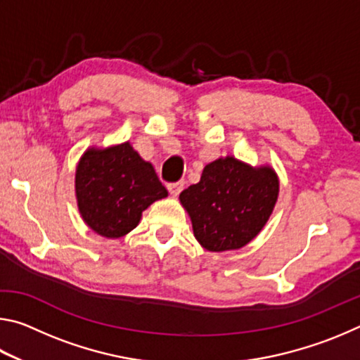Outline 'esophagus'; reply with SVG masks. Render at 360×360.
Here are the masks:
<instances>
[{
  "label": "esophagus",
  "instance_id": "1",
  "mask_svg": "<svg viewBox=\"0 0 360 360\" xmlns=\"http://www.w3.org/2000/svg\"><path fill=\"white\" fill-rule=\"evenodd\" d=\"M182 188H184V181H178V182H172V184H168V191L173 195V197L179 195Z\"/></svg>",
  "mask_w": 360,
  "mask_h": 360
}]
</instances>
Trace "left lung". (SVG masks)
Masks as SVG:
<instances>
[{
  "mask_svg": "<svg viewBox=\"0 0 360 360\" xmlns=\"http://www.w3.org/2000/svg\"><path fill=\"white\" fill-rule=\"evenodd\" d=\"M278 195L279 179L270 165L252 167L227 155L208 163L200 182L181 192L179 202L200 245L224 252L245 248L260 233Z\"/></svg>",
  "mask_w": 360,
  "mask_h": 360,
  "instance_id": "1",
  "label": "left lung"
}]
</instances>
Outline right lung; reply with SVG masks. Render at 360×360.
I'll return each instance as SVG.
<instances>
[{
	"mask_svg": "<svg viewBox=\"0 0 360 360\" xmlns=\"http://www.w3.org/2000/svg\"><path fill=\"white\" fill-rule=\"evenodd\" d=\"M75 191L82 221L111 240L130 233L144 210L168 197L152 163L130 141L85 150L76 167Z\"/></svg>",
	"mask_w": 360,
	"mask_h": 360,
	"instance_id": "add662e5",
	"label": "right lung"
}]
</instances>
